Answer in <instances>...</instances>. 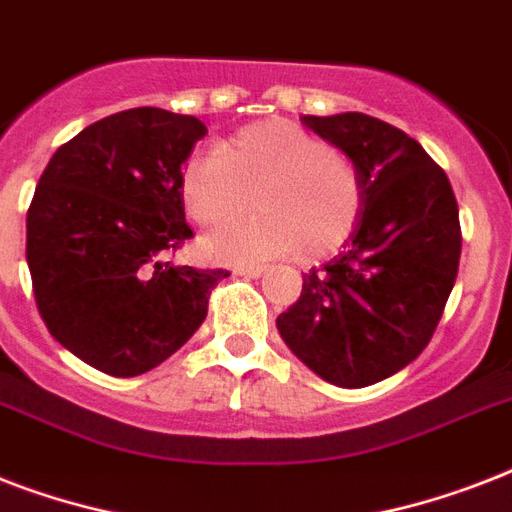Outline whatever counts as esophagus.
<instances>
[{"label": "esophagus", "mask_w": 512, "mask_h": 512, "mask_svg": "<svg viewBox=\"0 0 512 512\" xmlns=\"http://www.w3.org/2000/svg\"><path fill=\"white\" fill-rule=\"evenodd\" d=\"M233 273L236 276H247V279H257V276H263V265H236Z\"/></svg>", "instance_id": "34e87169"}]
</instances>
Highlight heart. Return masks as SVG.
<instances>
[{"mask_svg": "<svg viewBox=\"0 0 512 512\" xmlns=\"http://www.w3.org/2000/svg\"><path fill=\"white\" fill-rule=\"evenodd\" d=\"M247 193L260 215L204 241L209 255L263 260L297 249L305 257L332 255L356 231L364 209L356 164L287 119L249 124L183 164L180 199L201 228L233 220L247 207Z\"/></svg>", "mask_w": 512, "mask_h": 512, "instance_id": "1", "label": "heart"}]
</instances>
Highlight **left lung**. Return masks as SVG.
Masks as SVG:
<instances>
[{
    "mask_svg": "<svg viewBox=\"0 0 512 512\" xmlns=\"http://www.w3.org/2000/svg\"><path fill=\"white\" fill-rule=\"evenodd\" d=\"M356 164L364 209L348 247L303 276L276 319L305 366L340 388H366L420 356L460 268V209L446 172L406 132L366 114L303 116Z\"/></svg>",
    "mask_w": 512,
    "mask_h": 512,
    "instance_id": "left-lung-1",
    "label": "left lung"
}]
</instances>
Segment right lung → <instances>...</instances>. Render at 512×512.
I'll use <instances>...</instances> for the list:
<instances>
[{
	"label": "right lung",
	"mask_w": 512,
	"mask_h": 512,
	"mask_svg": "<svg viewBox=\"0 0 512 512\" xmlns=\"http://www.w3.org/2000/svg\"><path fill=\"white\" fill-rule=\"evenodd\" d=\"M207 127L164 108H130L52 154L26 217L39 316L84 364L135 377L183 348L207 319L223 268L170 263L191 239L180 167Z\"/></svg>",
	"instance_id": "1"
}]
</instances>
